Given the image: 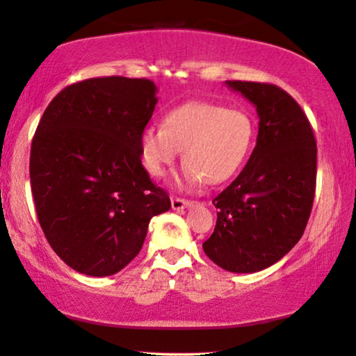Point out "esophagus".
Here are the masks:
<instances>
[{
	"instance_id": "obj_1",
	"label": "esophagus",
	"mask_w": 356,
	"mask_h": 356,
	"mask_svg": "<svg viewBox=\"0 0 356 356\" xmlns=\"http://www.w3.org/2000/svg\"><path fill=\"white\" fill-rule=\"evenodd\" d=\"M194 201H188V199H181V197H172V207L175 211H183V209H188L194 206Z\"/></svg>"
}]
</instances>
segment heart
Instances as JSON below:
<instances>
[{"mask_svg": "<svg viewBox=\"0 0 356 356\" xmlns=\"http://www.w3.org/2000/svg\"><path fill=\"white\" fill-rule=\"evenodd\" d=\"M256 138V123L246 110L211 102H188L170 110L163 128L149 126L139 140L140 160L149 175L163 177L183 150L179 184L196 188L204 179L218 184L246 162Z\"/></svg>", "mask_w": 356, "mask_h": 356, "instance_id": "b5f03b06", "label": "heart"}]
</instances>
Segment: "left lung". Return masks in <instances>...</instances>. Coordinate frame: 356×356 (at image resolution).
<instances>
[{
	"mask_svg": "<svg viewBox=\"0 0 356 356\" xmlns=\"http://www.w3.org/2000/svg\"><path fill=\"white\" fill-rule=\"evenodd\" d=\"M256 106L259 133L246 167L213 199L217 223L202 250L222 269L248 274L280 261L313 209L318 147L305 111L284 89L227 81Z\"/></svg>",
	"mask_w": 356,
	"mask_h": 356,
	"instance_id": "obj_1",
	"label": "left lung"
}]
</instances>
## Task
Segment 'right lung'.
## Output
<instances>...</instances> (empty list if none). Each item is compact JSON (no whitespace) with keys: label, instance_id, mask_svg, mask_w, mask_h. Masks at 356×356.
I'll use <instances>...</instances> for the list:
<instances>
[{"label":"right lung","instance_id":"1","mask_svg":"<svg viewBox=\"0 0 356 356\" xmlns=\"http://www.w3.org/2000/svg\"><path fill=\"white\" fill-rule=\"evenodd\" d=\"M157 87L149 79L92 77L47 106L31 147V186L53 251L92 277L139 254L150 218L172 207L140 162V134Z\"/></svg>","mask_w":356,"mask_h":356}]
</instances>
